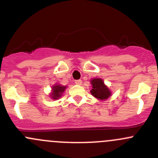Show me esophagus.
<instances>
[{
  "instance_id": "obj_1",
  "label": "esophagus",
  "mask_w": 158,
  "mask_h": 158,
  "mask_svg": "<svg viewBox=\"0 0 158 158\" xmlns=\"http://www.w3.org/2000/svg\"><path fill=\"white\" fill-rule=\"evenodd\" d=\"M75 83H76V85H82V80H81V79H78V80H76V81H75Z\"/></svg>"
}]
</instances>
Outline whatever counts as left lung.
Instances as JSON below:
<instances>
[{
  "label": "left lung",
  "instance_id": "obj_1",
  "mask_svg": "<svg viewBox=\"0 0 158 158\" xmlns=\"http://www.w3.org/2000/svg\"><path fill=\"white\" fill-rule=\"evenodd\" d=\"M92 90L90 92L94 97L99 100H106L111 96V91L104 84L102 79L95 78L91 80Z\"/></svg>",
  "mask_w": 158,
  "mask_h": 158
}]
</instances>
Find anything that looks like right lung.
I'll return each instance as SVG.
<instances>
[{"label":"right lung","instance_id":"add662e5","mask_svg":"<svg viewBox=\"0 0 158 158\" xmlns=\"http://www.w3.org/2000/svg\"><path fill=\"white\" fill-rule=\"evenodd\" d=\"M66 89V86H64V85H59V84L54 85L52 87V92L50 93L49 96L52 99H58V98H60L62 96V95H63Z\"/></svg>","mask_w":158,"mask_h":158}]
</instances>
